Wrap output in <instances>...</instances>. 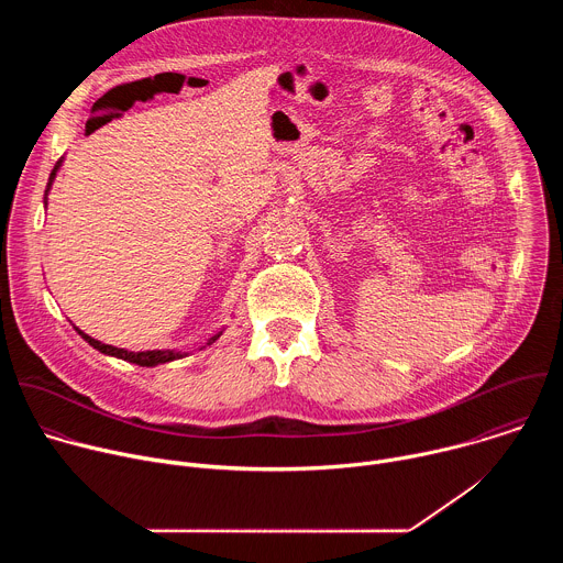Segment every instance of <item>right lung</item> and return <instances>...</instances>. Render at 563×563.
Listing matches in <instances>:
<instances>
[{
	"mask_svg": "<svg viewBox=\"0 0 563 563\" xmlns=\"http://www.w3.org/2000/svg\"><path fill=\"white\" fill-rule=\"evenodd\" d=\"M62 167V159L59 163L53 167V172H51V178H48V189H51V185H53V180H55V176H57V169ZM48 189H46V194H48ZM44 202H46V198H44ZM77 330V328H75ZM77 334L82 336L91 347H96L98 352H102V354H109V356H115V358H122V361H129V363H135V365H142V367H155V365H159V363H169V361H176V358H185L187 356V352H176V350H148V352H129V350H120V347H113V345H104V343H100V341H96V339H91L89 334H85L82 330H77ZM220 334L222 332H218L216 336H211L209 341H207V345H211L213 341H218L220 339Z\"/></svg>",
	"mask_w": 563,
	"mask_h": 563,
	"instance_id": "add662e5",
	"label": "right lung"
}]
</instances>
